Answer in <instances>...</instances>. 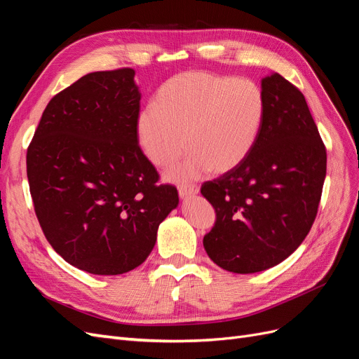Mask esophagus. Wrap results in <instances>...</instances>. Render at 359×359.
Returning <instances> with one entry per match:
<instances>
[{"mask_svg":"<svg viewBox=\"0 0 359 359\" xmlns=\"http://www.w3.org/2000/svg\"><path fill=\"white\" fill-rule=\"evenodd\" d=\"M198 191H199L198 184H181V186L178 187V193L182 199H186L189 196H194Z\"/></svg>","mask_w":359,"mask_h":359,"instance_id":"1","label":"esophagus"}]
</instances>
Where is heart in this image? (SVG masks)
I'll use <instances>...</instances> for the list:
<instances>
[{
	"instance_id": "heart-1",
	"label": "heart",
	"mask_w": 359,
	"mask_h": 359,
	"mask_svg": "<svg viewBox=\"0 0 359 359\" xmlns=\"http://www.w3.org/2000/svg\"><path fill=\"white\" fill-rule=\"evenodd\" d=\"M265 114V95L252 81L208 72L180 73L160 86L154 106L139 114L137 142L158 168H170L191 151L181 168L169 172L172 180H193L208 170L224 173L252 153Z\"/></svg>"
}]
</instances>
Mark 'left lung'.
Segmentation results:
<instances>
[{"label": "left lung", "instance_id": "8db88e82", "mask_svg": "<svg viewBox=\"0 0 359 359\" xmlns=\"http://www.w3.org/2000/svg\"><path fill=\"white\" fill-rule=\"evenodd\" d=\"M266 114L243 165L202 184L215 223L203 236L210 259L236 274L283 262L316 219L327 175V149L306 97L273 73L262 79Z\"/></svg>", "mask_w": 359, "mask_h": 359}]
</instances>
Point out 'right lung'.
<instances>
[{"mask_svg": "<svg viewBox=\"0 0 359 359\" xmlns=\"http://www.w3.org/2000/svg\"><path fill=\"white\" fill-rule=\"evenodd\" d=\"M133 69L94 72L52 97L27 151L34 211L70 265L97 276L139 266L178 191L137 142Z\"/></svg>", "mask_w": 359, "mask_h": 359, "instance_id": "1", "label": "right lung"}]
</instances>
